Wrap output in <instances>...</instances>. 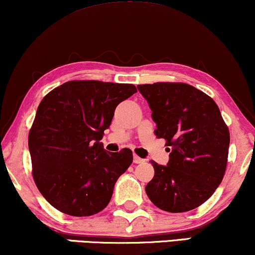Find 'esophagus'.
Wrapping results in <instances>:
<instances>
[{
    "mask_svg": "<svg viewBox=\"0 0 255 255\" xmlns=\"http://www.w3.org/2000/svg\"><path fill=\"white\" fill-rule=\"evenodd\" d=\"M144 159L140 158V157H138L137 155L133 156V163H136V164H140V163H143Z\"/></svg>",
    "mask_w": 255,
    "mask_h": 255,
    "instance_id": "34e87169",
    "label": "esophagus"
}]
</instances>
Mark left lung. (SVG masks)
<instances>
[{"mask_svg": "<svg viewBox=\"0 0 255 255\" xmlns=\"http://www.w3.org/2000/svg\"><path fill=\"white\" fill-rule=\"evenodd\" d=\"M151 109L155 133L164 138L169 162L150 161L155 176L146 184L150 201L169 213L197 208L214 194L224 178L229 130L216 103L183 83L138 85Z\"/></svg>", "mask_w": 255, "mask_h": 255, "instance_id": "1", "label": "left lung"}]
</instances>
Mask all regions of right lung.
Wrapping results in <instances>:
<instances>
[{
    "instance_id": "add662e5",
    "label": "right lung",
    "mask_w": 255,
    "mask_h": 255,
    "mask_svg": "<svg viewBox=\"0 0 255 255\" xmlns=\"http://www.w3.org/2000/svg\"><path fill=\"white\" fill-rule=\"evenodd\" d=\"M137 92L132 84L73 80L41 100L28 136L33 177L54 208L91 216L108 206L132 151L108 152L100 139L119 103Z\"/></svg>"
}]
</instances>
